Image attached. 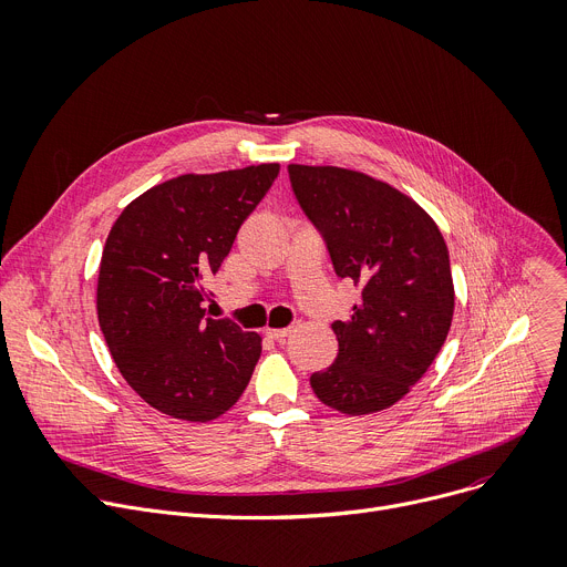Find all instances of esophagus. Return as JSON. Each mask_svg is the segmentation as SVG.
I'll list each match as a JSON object with an SVG mask.
<instances>
[{
    "label": "esophagus",
    "mask_w": 567,
    "mask_h": 567,
    "mask_svg": "<svg viewBox=\"0 0 567 567\" xmlns=\"http://www.w3.org/2000/svg\"><path fill=\"white\" fill-rule=\"evenodd\" d=\"M289 332H291V328H267V330H264V334L271 337V339H278V342H282L285 337H289Z\"/></svg>",
    "instance_id": "34e87169"
}]
</instances>
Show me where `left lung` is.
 <instances>
[{
	"instance_id": "left-lung-1",
	"label": "left lung",
	"mask_w": 567,
	"mask_h": 567,
	"mask_svg": "<svg viewBox=\"0 0 567 567\" xmlns=\"http://www.w3.org/2000/svg\"><path fill=\"white\" fill-rule=\"evenodd\" d=\"M296 200L321 233L334 274L360 289L334 321L339 353L310 375L344 414L394 405L440 353L454 319V280L435 220L399 188L360 171L289 164Z\"/></svg>"
}]
</instances>
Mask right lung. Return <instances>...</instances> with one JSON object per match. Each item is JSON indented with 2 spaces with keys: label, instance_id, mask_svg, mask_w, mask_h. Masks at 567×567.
I'll return each mask as SVG.
<instances>
[{
  "label": "right lung",
  "instance_id": "add662e5",
  "mask_svg": "<svg viewBox=\"0 0 567 567\" xmlns=\"http://www.w3.org/2000/svg\"><path fill=\"white\" fill-rule=\"evenodd\" d=\"M280 164L179 175L132 200L106 237L97 319L130 388L175 420L209 422L244 394L261 337L205 317V278L228 257L241 223Z\"/></svg>",
  "mask_w": 567,
  "mask_h": 567
}]
</instances>
